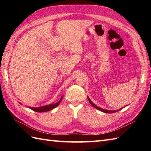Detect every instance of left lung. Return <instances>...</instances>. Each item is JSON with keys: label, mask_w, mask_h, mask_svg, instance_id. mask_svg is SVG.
<instances>
[{"label": "left lung", "mask_w": 151, "mask_h": 151, "mask_svg": "<svg viewBox=\"0 0 151 151\" xmlns=\"http://www.w3.org/2000/svg\"><path fill=\"white\" fill-rule=\"evenodd\" d=\"M88 100H89V101L90 104H91V105H92V106H93V107H94L95 108L98 109V110L101 111H102V112H104V113H113L117 112V111H119V110H120L121 109H122V108H120V109H117V110H107V109H102V108H99V107L97 106L95 104H94V103H93L92 101H91V100L90 99V98H89V97H88Z\"/></svg>", "instance_id": "8db88e82"}]
</instances>
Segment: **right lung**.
Segmentation results:
<instances>
[{"mask_svg": "<svg viewBox=\"0 0 151 151\" xmlns=\"http://www.w3.org/2000/svg\"><path fill=\"white\" fill-rule=\"evenodd\" d=\"M63 96L61 97V98L60 99L59 101L56 103H54V104H48V105H45V106H40V107H30L28 106V108L32 110H33L36 112H45V111H48L52 110V109H54L55 108H56L57 106H58L59 104L61 102L62 99L63 98ZM20 104H21V103H19Z\"/></svg>", "mask_w": 151, "mask_h": 151, "instance_id": "obj_1", "label": "right lung"}]
</instances>
